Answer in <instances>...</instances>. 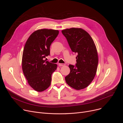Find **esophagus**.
<instances>
[{
    "label": "esophagus",
    "mask_w": 123,
    "mask_h": 123,
    "mask_svg": "<svg viewBox=\"0 0 123 123\" xmlns=\"http://www.w3.org/2000/svg\"><path fill=\"white\" fill-rule=\"evenodd\" d=\"M58 65L59 67H62V66H64L65 65V64H62V63H59Z\"/></svg>",
    "instance_id": "esophagus-1"
}]
</instances>
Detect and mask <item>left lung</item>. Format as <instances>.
<instances>
[{"label": "left lung", "instance_id": "8db88e82", "mask_svg": "<svg viewBox=\"0 0 123 123\" xmlns=\"http://www.w3.org/2000/svg\"><path fill=\"white\" fill-rule=\"evenodd\" d=\"M73 52L78 55L74 66H68L70 73L65 77L68 86L76 90L86 88L93 80L98 63L97 50L88 32L81 28H72L62 31Z\"/></svg>", "mask_w": 123, "mask_h": 123}]
</instances>
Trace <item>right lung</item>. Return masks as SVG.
Returning a JSON list of instances; mask_svg holds the SVG:
<instances>
[{"instance_id": "right-lung-1", "label": "right lung", "mask_w": 123, "mask_h": 123, "mask_svg": "<svg viewBox=\"0 0 123 123\" xmlns=\"http://www.w3.org/2000/svg\"><path fill=\"white\" fill-rule=\"evenodd\" d=\"M59 31L40 29L34 31L27 40L23 52L22 68L29 85L36 91L43 92L50 85L51 74L57 65L44 60L50 54V46Z\"/></svg>"}]
</instances>
